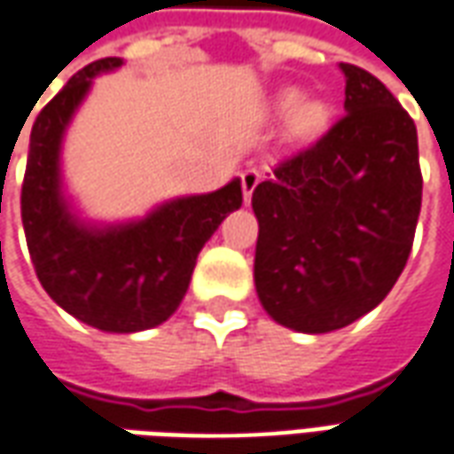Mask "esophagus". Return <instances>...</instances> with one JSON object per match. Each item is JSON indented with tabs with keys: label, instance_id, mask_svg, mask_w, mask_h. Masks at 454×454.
I'll return each instance as SVG.
<instances>
[{
	"label": "esophagus",
	"instance_id": "34e87169",
	"mask_svg": "<svg viewBox=\"0 0 454 454\" xmlns=\"http://www.w3.org/2000/svg\"><path fill=\"white\" fill-rule=\"evenodd\" d=\"M262 179V172L258 169H246V172L240 174V186H243V201L250 204V199H253V192H255V186Z\"/></svg>",
	"mask_w": 454,
	"mask_h": 454
}]
</instances>
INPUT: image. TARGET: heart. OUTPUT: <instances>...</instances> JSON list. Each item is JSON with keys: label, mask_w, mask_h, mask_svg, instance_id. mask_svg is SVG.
Returning <instances> with one entry per match:
<instances>
[{"label": "heart", "mask_w": 454, "mask_h": 454, "mask_svg": "<svg viewBox=\"0 0 454 454\" xmlns=\"http://www.w3.org/2000/svg\"><path fill=\"white\" fill-rule=\"evenodd\" d=\"M265 113L272 120L285 122V145L290 152L307 150L322 137L329 125V106L319 98H304L300 88H280L265 103Z\"/></svg>", "instance_id": "1"}]
</instances>
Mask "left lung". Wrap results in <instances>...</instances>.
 <instances>
[{
  "label": "left lung",
  "mask_w": 454,
  "mask_h": 454,
  "mask_svg": "<svg viewBox=\"0 0 454 454\" xmlns=\"http://www.w3.org/2000/svg\"><path fill=\"white\" fill-rule=\"evenodd\" d=\"M339 71L347 115L253 192L255 293L278 325L302 334L341 329L383 302L423 199L411 115L364 68Z\"/></svg>",
  "instance_id": "left-lung-1"
}]
</instances>
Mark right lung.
Listing matches in <instances>:
<instances>
[{"label":"right lung","mask_w":454,"mask_h":454,"mask_svg":"<svg viewBox=\"0 0 454 454\" xmlns=\"http://www.w3.org/2000/svg\"><path fill=\"white\" fill-rule=\"evenodd\" d=\"M122 59L85 66L31 128L21 221L31 262L53 302L83 325L113 334L160 326L189 290L196 258L221 221L243 204L240 179L208 194L174 196L145 216H83L63 176V142L93 81Z\"/></svg>","instance_id":"right-lung-1"}]
</instances>
